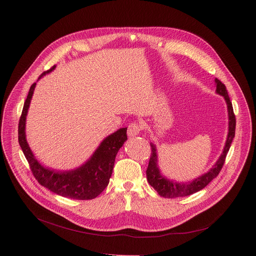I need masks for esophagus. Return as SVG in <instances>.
Listing matches in <instances>:
<instances>
[{
	"mask_svg": "<svg viewBox=\"0 0 256 256\" xmlns=\"http://www.w3.org/2000/svg\"><path fill=\"white\" fill-rule=\"evenodd\" d=\"M141 130H142V124L137 122V121H134V122L130 124V126L128 128V135L130 137L137 136L138 134L141 132Z\"/></svg>",
	"mask_w": 256,
	"mask_h": 256,
	"instance_id": "34e87169",
	"label": "esophagus"
}]
</instances>
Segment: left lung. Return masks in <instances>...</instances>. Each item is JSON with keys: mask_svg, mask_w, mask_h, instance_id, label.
<instances>
[{"mask_svg": "<svg viewBox=\"0 0 256 256\" xmlns=\"http://www.w3.org/2000/svg\"><path fill=\"white\" fill-rule=\"evenodd\" d=\"M216 84H217V93H219L220 96H224L227 108H228V117H230V128H228V136L227 140L224 146V150L217 160V163L214 164V166L206 174H204L202 176H200L193 182H186V184H178V182H173L165 178L164 176H160V170L158 168V156H156V146L154 144H150V148H152V154L150 158V163L148 167H147L146 170V176H147V180H148L150 184L154 188V189L158 192L160 196H163L165 198H176V197H184V196H189L191 194H194L200 190H202L204 188H206L214 178L218 176V174L220 173L224 163H225V158L227 156L228 150L230 148V145L232 143V140L234 138V134H236V115L234 113V108L232 104L230 102V96H228V93L226 90L225 85L221 82L220 80L216 78Z\"/></svg>", "mask_w": 256, "mask_h": 256, "instance_id": "1", "label": "left lung"}]
</instances>
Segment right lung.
Returning a JSON list of instances; mask_svg holds the SVG:
<instances>
[{
    "instance_id": "add662e5",
    "label": "right lung",
    "mask_w": 256,
    "mask_h": 256,
    "mask_svg": "<svg viewBox=\"0 0 256 256\" xmlns=\"http://www.w3.org/2000/svg\"><path fill=\"white\" fill-rule=\"evenodd\" d=\"M55 67L56 66L54 65L50 70L42 72L39 78L46 72L55 70ZM35 85L36 83L32 84L30 87L18 122V143L26 160H28L34 178L46 189L63 197L78 200H88L98 197L109 184L116 154L128 139L126 128H120L109 137H106L88 162L76 170L56 172L44 168L34 158L28 143H26L24 132L26 116L28 113Z\"/></svg>"
}]
</instances>
